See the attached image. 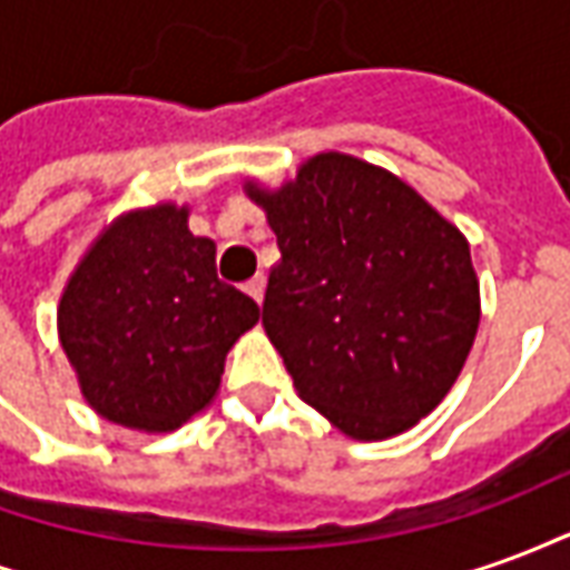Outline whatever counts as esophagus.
Instances as JSON below:
<instances>
[{"mask_svg":"<svg viewBox=\"0 0 570 570\" xmlns=\"http://www.w3.org/2000/svg\"><path fill=\"white\" fill-rule=\"evenodd\" d=\"M247 293L256 302H262V296H265V274H256L253 281H247Z\"/></svg>","mask_w":570,"mask_h":570,"instance_id":"esophagus-1","label":"esophagus"}]
</instances>
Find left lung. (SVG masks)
I'll return each mask as SVG.
<instances>
[{
  "instance_id": "left-lung-1",
  "label": "left lung",
  "mask_w": 570,
  "mask_h": 570,
  "mask_svg": "<svg viewBox=\"0 0 570 570\" xmlns=\"http://www.w3.org/2000/svg\"><path fill=\"white\" fill-rule=\"evenodd\" d=\"M268 213L281 262L262 326L298 396L354 440L403 433L449 394L479 326L464 235L351 155L311 158Z\"/></svg>"
}]
</instances>
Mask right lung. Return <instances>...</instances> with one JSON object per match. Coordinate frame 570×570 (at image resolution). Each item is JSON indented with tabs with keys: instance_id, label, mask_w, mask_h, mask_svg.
<instances>
[{
	"instance_id": "obj_1",
	"label": "right lung",
	"mask_w": 570,
	"mask_h": 570,
	"mask_svg": "<svg viewBox=\"0 0 570 570\" xmlns=\"http://www.w3.org/2000/svg\"><path fill=\"white\" fill-rule=\"evenodd\" d=\"M259 305L216 274V244L186 210L134 213L85 256L60 298L57 326L81 394L134 430L179 428L207 406L237 335Z\"/></svg>"
}]
</instances>
